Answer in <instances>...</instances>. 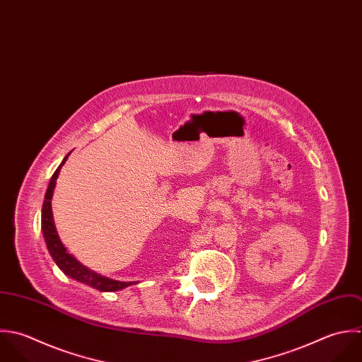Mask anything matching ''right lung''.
<instances>
[{"label": "right lung", "mask_w": 362, "mask_h": 362, "mask_svg": "<svg viewBox=\"0 0 362 362\" xmlns=\"http://www.w3.org/2000/svg\"><path fill=\"white\" fill-rule=\"evenodd\" d=\"M70 156V153L64 157V160L62 161V164L57 167V170L54 171V174L50 178L46 195H45V201H43V206H42V230H43V238L46 241L47 250L50 252V255L53 257L54 262L59 265V268L69 276L84 282L95 289L100 291H107V292H114V291H121L123 288L134 284V282H121V281H114L105 276H101L93 271H90L87 267H84L83 264H80L73 255H70L67 252V250L64 248V245L62 244V241L57 236L56 232V226L53 222V214H52V197H53V191L56 187V180L59 177L60 168L62 165L66 163L67 157Z\"/></svg>", "instance_id": "obj_1"}]
</instances>
